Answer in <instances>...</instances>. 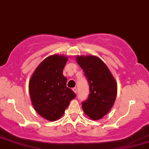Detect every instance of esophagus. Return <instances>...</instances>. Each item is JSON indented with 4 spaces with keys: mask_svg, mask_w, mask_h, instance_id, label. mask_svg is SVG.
<instances>
[{
    "mask_svg": "<svg viewBox=\"0 0 149 149\" xmlns=\"http://www.w3.org/2000/svg\"><path fill=\"white\" fill-rule=\"evenodd\" d=\"M72 91H74V93H76L77 94V88H72Z\"/></svg>",
    "mask_w": 149,
    "mask_h": 149,
    "instance_id": "esophagus-1",
    "label": "esophagus"
}]
</instances>
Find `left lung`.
Instances as JSON below:
<instances>
[{
    "label": "left lung",
    "instance_id": "obj_1",
    "mask_svg": "<svg viewBox=\"0 0 149 149\" xmlns=\"http://www.w3.org/2000/svg\"><path fill=\"white\" fill-rule=\"evenodd\" d=\"M77 63L88 81L90 94L82 103L84 113L93 120L105 116L116 100L117 85L111 72L103 61L93 55L77 56Z\"/></svg>",
    "mask_w": 149,
    "mask_h": 149
}]
</instances>
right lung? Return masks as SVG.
I'll return each mask as SVG.
<instances>
[{
    "label": "right lung",
    "mask_w": 149,
    "mask_h": 149,
    "mask_svg": "<svg viewBox=\"0 0 149 149\" xmlns=\"http://www.w3.org/2000/svg\"><path fill=\"white\" fill-rule=\"evenodd\" d=\"M68 61L65 55L47 56L36 68L29 81V92L36 113L49 121L63 116L76 95L66 86L63 70Z\"/></svg>",
    "instance_id": "add662e5"
}]
</instances>
